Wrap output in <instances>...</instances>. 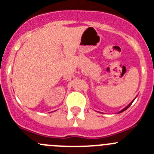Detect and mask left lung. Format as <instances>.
<instances>
[{
    "label": "left lung",
    "mask_w": 154,
    "mask_h": 154,
    "mask_svg": "<svg viewBox=\"0 0 154 154\" xmlns=\"http://www.w3.org/2000/svg\"><path fill=\"white\" fill-rule=\"evenodd\" d=\"M131 104H132V103H130V104H129V105H128V106H127V107H125V108H124V109H123V110H121V111H120V113H121V112H123V111H124V110H127V108H128V107H129V106H131Z\"/></svg>",
    "instance_id": "left-lung-1"
}]
</instances>
